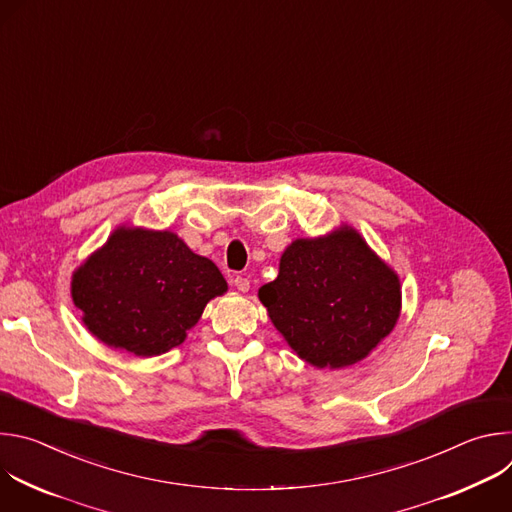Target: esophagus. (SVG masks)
<instances>
[{
    "label": "esophagus",
    "instance_id": "1",
    "mask_svg": "<svg viewBox=\"0 0 512 512\" xmlns=\"http://www.w3.org/2000/svg\"><path fill=\"white\" fill-rule=\"evenodd\" d=\"M233 285H235L239 291H243V294H245V291H249V287H251L249 279H247V277H241V275H237V277L233 279Z\"/></svg>",
    "mask_w": 512,
    "mask_h": 512
}]
</instances>
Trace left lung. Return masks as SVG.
Listing matches in <instances>:
<instances>
[{
  "label": "left lung",
  "instance_id": "1",
  "mask_svg": "<svg viewBox=\"0 0 512 512\" xmlns=\"http://www.w3.org/2000/svg\"><path fill=\"white\" fill-rule=\"evenodd\" d=\"M259 300L300 358L318 369H342L395 328L401 283L367 241L342 225L326 237L291 243Z\"/></svg>",
  "mask_w": 512,
  "mask_h": 512
}]
</instances>
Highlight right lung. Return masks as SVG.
Listing matches in <instances>:
<instances>
[{
    "label": "right lung",
    "instance_id": "right-lung-1",
    "mask_svg": "<svg viewBox=\"0 0 512 512\" xmlns=\"http://www.w3.org/2000/svg\"><path fill=\"white\" fill-rule=\"evenodd\" d=\"M227 291L218 267L170 231L119 227L72 273V302L93 336L135 356L186 340L204 306Z\"/></svg>",
    "mask_w": 512,
    "mask_h": 512
}]
</instances>
